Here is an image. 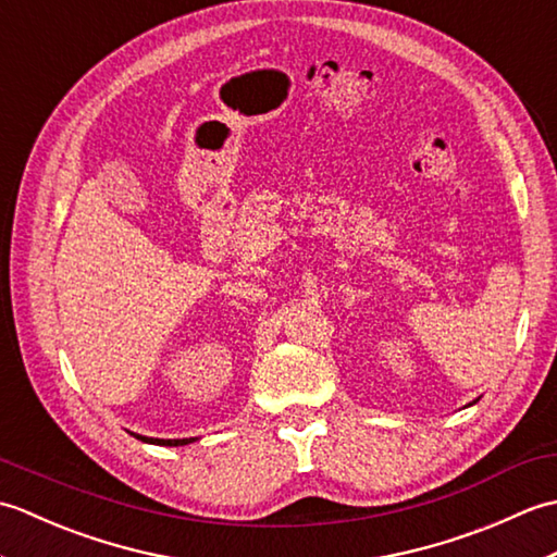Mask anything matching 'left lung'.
Segmentation results:
<instances>
[{
  "label": "left lung",
  "mask_w": 557,
  "mask_h": 557,
  "mask_svg": "<svg viewBox=\"0 0 557 557\" xmlns=\"http://www.w3.org/2000/svg\"><path fill=\"white\" fill-rule=\"evenodd\" d=\"M471 405H476V399H474V401H471ZM471 405H469V407H471Z\"/></svg>",
  "instance_id": "1"
}]
</instances>
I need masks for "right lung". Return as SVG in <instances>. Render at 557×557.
I'll use <instances>...</instances> for the list:
<instances>
[{
	"instance_id": "1",
	"label": "right lung",
	"mask_w": 557,
	"mask_h": 557,
	"mask_svg": "<svg viewBox=\"0 0 557 557\" xmlns=\"http://www.w3.org/2000/svg\"><path fill=\"white\" fill-rule=\"evenodd\" d=\"M132 435H136V433H132ZM136 437L144 443H150V445H168V447H180V445H188V443L198 441V437H176V441H164V437H148V435H136Z\"/></svg>"
}]
</instances>
